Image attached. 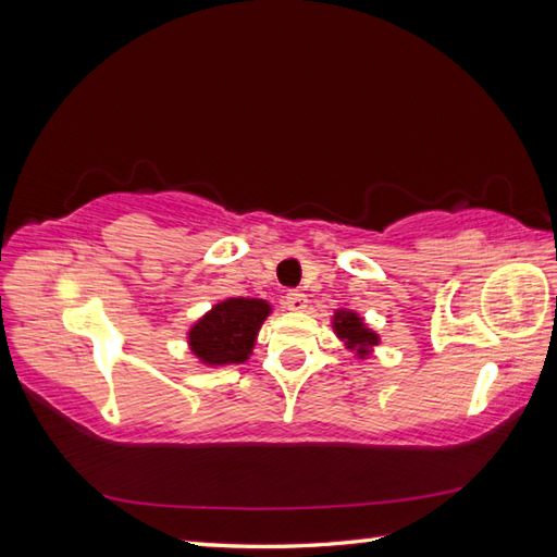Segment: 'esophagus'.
<instances>
[{"label":"esophagus","mask_w":557,"mask_h":557,"mask_svg":"<svg viewBox=\"0 0 557 557\" xmlns=\"http://www.w3.org/2000/svg\"><path fill=\"white\" fill-rule=\"evenodd\" d=\"M284 306H287L289 310H294V313H301V310H306V306H308L306 294L289 292L287 296H284Z\"/></svg>","instance_id":"esophagus-1"}]
</instances>
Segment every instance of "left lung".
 Returning <instances> with one entry per match:
<instances>
[{
    "instance_id": "left-lung-1",
    "label": "left lung",
    "mask_w": 557,
    "mask_h": 557,
    "mask_svg": "<svg viewBox=\"0 0 557 557\" xmlns=\"http://www.w3.org/2000/svg\"><path fill=\"white\" fill-rule=\"evenodd\" d=\"M332 330L339 337V342H344L348 351H354L356 358L360 360L368 358L372 354V348L380 344V334L370 330L366 325V320L360 318L356 310H348V308L334 310Z\"/></svg>"
}]
</instances>
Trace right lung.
Listing matches in <instances>:
<instances>
[{
  "mask_svg": "<svg viewBox=\"0 0 557 557\" xmlns=\"http://www.w3.org/2000/svg\"><path fill=\"white\" fill-rule=\"evenodd\" d=\"M273 313V306L263 299L232 296L215 304L203 313L187 332L191 356L206 368L239 366L249 360L258 330L265 318Z\"/></svg>",
  "mask_w": 557,
  "mask_h": 557,
  "instance_id": "obj_1",
  "label": "right lung"
}]
</instances>
